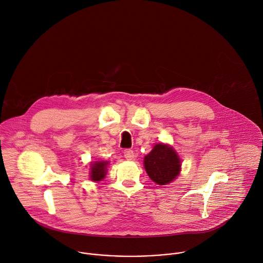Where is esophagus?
I'll list each match as a JSON object with an SVG mask.
<instances>
[{
    "label": "esophagus",
    "mask_w": 263,
    "mask_h": 263,
    "mask_svg": "<svg viewBox=\"0 0 263 263\" xmlns=\"http://www.w3.org/2000/svg\"><path fill=\"white\" fill-rule=\"evenodd\" d=\"M123 153H124V157L127 160H134L135 157H136V154H135V152L132 149H126V150H124Z\"/></svg>",
    "instance_id": "obj_1"
}]
</instances>
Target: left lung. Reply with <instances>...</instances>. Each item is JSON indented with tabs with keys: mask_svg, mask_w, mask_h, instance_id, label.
Segmentation results:
<instances>
[{
	"mask_svg": "<svg viewBox=\"0 0 263 263\" xmlns=\"http://www.w3.org/2000/svg\"><path fill=\"white\" fill-rule=\"evenodd\" d=\"M144 166L149 177L160 185L172 182L180 172V160L175 149L167 144H156L145 156Z\"/></svg>",
	"mask_w": 263,
	"mask_h": 263,
	"instance_id": "1",
	"label": "left lung"
}]
</instances>
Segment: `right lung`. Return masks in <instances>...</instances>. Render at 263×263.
Listing matches in <instances>:
<instances>
[{"instance_id": "1", "label": "right lung", "mask_w": 263, "mask_h": 263, "mask_svg": "<svg viewBox=\"0 0 263 263\" xmlns=\"http://www.w3.org/2000/svg\"><path fill=\"white\" fill-rule=\"evenodd\" d=\"M108 161H96L93 164H90V174L89 177L90 180L93 181H100L102 180L106 175V166L108 165Z\"/></svg>"}]
</instances>
